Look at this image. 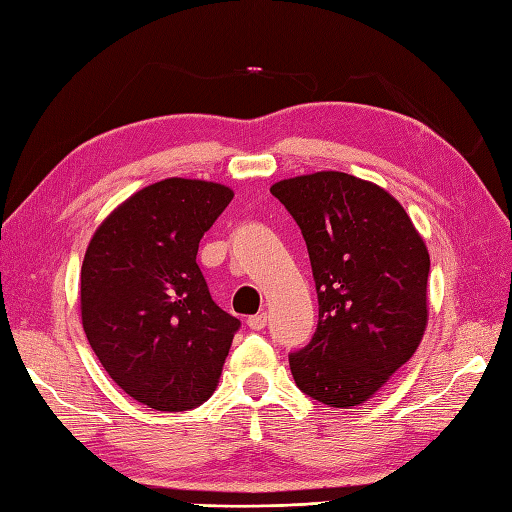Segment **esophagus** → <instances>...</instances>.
I'll use <instances>...</instances> for the list:
<instances>
[{
	"label": "esophagus",
	"mask_w": 512,
	"mask_h": 512,
	"mask_svg": "<svg viewBox=\"0 0 512 512\" xmlns=\"http://www.w3.org/2000/svg\"><path fill=\"white\" fill-rule=\"evenodd\" d=\"M246 323H248V328H250V330H262L264 325H266V312H257V314H253V317H248V319H246Z\"/></svg>",
	"instance_id": "obj_1"
}]
</instances>
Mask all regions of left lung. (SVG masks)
<instances>
[{"instance_id": "left-lung-1", "label": "left lung", "mask_w": 512, "mask_h": 512, "mask_svg": "<svg viewBox=\"0 0 512 512\" xmlns=\"http://www.w3.org/2000/svg\"><path fill=\"white\" fill-rule=\"evenodd\" d=\"M270 193L301 228L319 297L317 332L290 372L323 405H363L427 330V244L394 195L350 173L279 180Z\"/></svg>"}]
</instances>
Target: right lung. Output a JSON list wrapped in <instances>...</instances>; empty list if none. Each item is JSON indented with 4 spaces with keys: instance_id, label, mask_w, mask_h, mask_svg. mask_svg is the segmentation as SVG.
Masks as SVG:
<instances>
[{
    "instance_id": "right-lung-1",
    "label": "right lung",
    "mask_w": 512,
    "mask_h": 512,
    "mask_svg": "<svg viewBox=\"0 0 512 512\" xmlns=\"http://www.w3.org/2000/svg\"><path fill=\"white\" fill-rule=\"evenodd\" d=\"M231 200L233 189L217 182L160 180L118 204L85 250V336L114 383L156 411L202 405L239 330L195 262Z\"/></svg>"
}]
</instances>
